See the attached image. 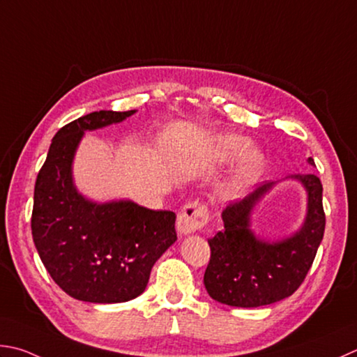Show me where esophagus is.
<instances>
[{
    "label": "esophagus",
    "mask_w": 357,
    "mask_h": 357,
    "mask_svg": "<svg viewBox=\"0 0 357 357\" xmlns=\"http://www.w3.org/2000/svg\"><path fill=\"white\" fill-rule=\"evenodd\" d=\"M208 222V210L200 202H191V204L181 208L177 218V231L180 236L196 233L204 228Z\"/></svg>",
    "instance_id": "obj_1"
}]
</instances>
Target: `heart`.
<instances>
[{
  "label": "heart",
  "mask_w": 357,
  "mask_h": 357,
  "mask_svg": "<svg viewBox=\"0 0 357 357\" xmlns=\"http://www.w3.org/2000/svg\"><path fill=\"white\" fill-rule=\"evenodd\" d=\"M205 158L216 165L238 161L230 177L220 188L224 199L244 197L257 186L267 169V157L259 149H252V141L236 133H220L208 143Z\"/></svg>",
  "instance_id": "heart-1"
}]
</instances>
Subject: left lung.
I'll use <instances>...</instances> for the list:
<instances>
[{
  "label": "left lung",
  "mask_w": 357,
  "mask_h": 357,
  "mask_svg": "<svg viewBox=\"0 0 357 357\" xmlns=\"http://www.w3.org/2000/svg\"><path fill=\"white\" fill-rule=\"evenodd\" d=\"M309 165L314 160L307 158ZM306 191V216L297 231L275 241L252 230V214L275 181L257 188L222 213L224 230L208 241L211 258L204 277L213 300L228 306L258 307L277 303L297 291L312 266L325 233L320 178L314 174L287 177Z\"/></svg>",
  "instance_id": "obj_1"
}]
</instances>
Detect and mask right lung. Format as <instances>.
Returning a JSON list of instances; mask_svg holds the SVG:
<instances>
[{
    "instance_id": "obj_1",
    "label": "right lung",
    "mask_w": 357,
    "mask_h": 357,
    "mask_svg": "<svg viewBox=\"0 0 357 357\" xmlns=\"http://www.w3.org/2000/svg\"><path fill=\"white\" fill-rule=\"evenodd\" d=\"M137 110H100L62 127L40 169L32 238L51 278L70 297L123 303L144 292L157 259L177 241L176 213L129 199L96 202L77 191L73 161L85 132L123 123Z\"/></svg>"
}]
</instances>
